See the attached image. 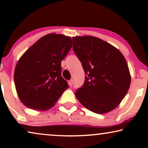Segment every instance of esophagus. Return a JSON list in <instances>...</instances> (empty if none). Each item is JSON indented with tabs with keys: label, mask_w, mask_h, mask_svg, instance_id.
<instances>
[{
	"label": "esophagus",
	"mask_w": 148,
	"mask_h": 148,
	"mask_svg": "<svg viewBox=\"0 0 148 148\" xmlns=\"http://www.w3.org/2000/svg\"><path fill=\"white\" fill-rule=\"evenodd\" d=\"M69 85L70 86H72L73 85V79H71L69 82Z\"/></svg>",
	"instance_id": "34e87169"
}]
</instances>
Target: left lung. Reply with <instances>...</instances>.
<instances>
[{"mask_svg": "<svg viewBox=\"0 0 148 148\" xmlns=\"http://www.w3.org/2000/svg\"><path fill=\"white\" fill-rule=\"evenodd\" d=\"M72 40L74 52L86 75L76 98L92 112H110L119 106L130 87L126 60L117 48L98 38L77 36Z\"/></svg>", "mask_w": 148, "mask_h": 148, "instance_id": "left-lung-1", "label": "left lung"}]
</instances>
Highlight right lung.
<instances>
[{
    "mask_svg": "<svg viewBox=\"0 0 148 148\" xmlns=\"http://www.w3.org/2000/svg\"><path fill=\"white\" fill-rule=\"evenodd\" d=\"M71 39L50 34L38 40L20 58L14 73L17 94L23 104L45 110L54 106L69 85L61 76V61Z\"/></svg>",
    "mask_w": 148,
    "mask_h": 148,
    "instance_id": "right-lung-1",
    "label": "right lung"
}]
</instances>
